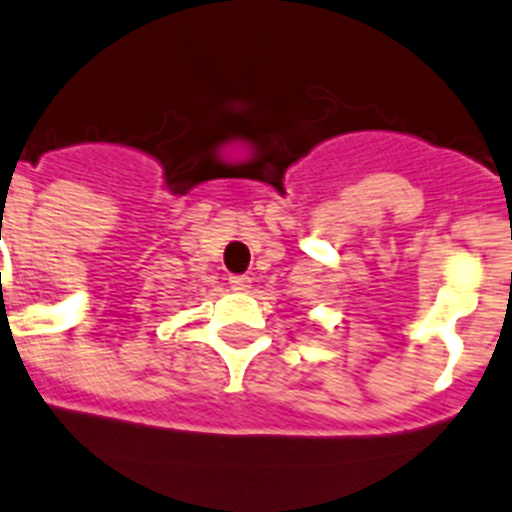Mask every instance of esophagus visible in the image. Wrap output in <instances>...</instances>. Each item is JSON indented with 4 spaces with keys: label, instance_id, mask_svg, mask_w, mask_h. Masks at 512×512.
<instances>
[{
    "label": "esophagus",
    "instance_id": "34e87169",
    "mask_svg": "<svg viewBox=\"0 0 512 512\" xmlns=\"http://www.w3.org/2000/svg\"><path fill=\"white\" fill-rule=\"evenodd\" d=\"M250 286H252V281H250V278H247V275H231V278H229V288H231V291L247 293V291H250Z\"/></svg>",
    "mask_w": 512,
    "mask_h": 512
}]
</instances>
